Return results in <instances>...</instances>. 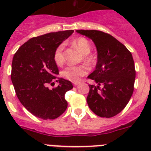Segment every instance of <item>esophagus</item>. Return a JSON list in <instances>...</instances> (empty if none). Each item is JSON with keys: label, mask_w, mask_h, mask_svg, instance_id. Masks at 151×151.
<instances>
[{"label": "esophagus", "mask_w": 151, "mask_h": 151, "mask_svg": "<svg viewBox=\"0 0 151 151\" xmlns=\"http://www.w3.org/2000/svg\"><path fill=\"white\" fill-rule=\"evenodd\" d=\"M78 84H79V82H74V83H73V85H74L75 86H76V85H78Z\"/></svg>", "instance_id": "esophagus-1"}]
</instances>
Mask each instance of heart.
<instances>
[{"mask_svg": "<svg viewBox=\"0 0 151 151\" xmlns=\"http://www.w3.org/2000/svg\"><path fill=\"white\" fill-rule=\"evenodd\" d=\"M73 45L78 49L85 55V60L87 61L91 60V57L88 54L91 51V45L89 41L85 38H78L74 40ZM64 45L63 44L58 45L55 49L54 53V60L57 66H62L65 61V57L63 54ZM88 72V68L85 65H80V66H69L63 69L61 73V75L66 79L71 81L73 82H77L79 81L80 78L85 76Z\"/></svg>", "mask_w": 151, "mask_h": 151, "instance_id": "b5f03b06", "label": "heart"}]
</instances>
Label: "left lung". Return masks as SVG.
I'll use <instances>...</instances> for the list:
<instances>
[{"label": "left lung", "instance_id": "left-lung-1", "mask_svg": "<svg viewBox=\"0 0 151 151\" xmlns=\"http://www.w3.org/2000/svg\"><path fill=\"white\" fill-rule=\"evenodd\" d=\"M76 32L91 39L97 51L95 70L88 76L97 84L89 85L88 106L98 116H114L125 107L133 94L135 69L132 55L125 45L107 33L97 30Z\"/></svg>", "mask_w": 151, "mask_h": 151}]
</instances>
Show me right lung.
Instances as JSON below:
<instances>
[{"label": "right lung", "mask_w": 151, "mask_h": 151, "mask_svg": "<svg viewBox=\"0 0 151 151\" xmlns=\"http://www.w3.org/2000/svg\"><path fill=\"white\" fill-rule=\"evenodd\" d=\"M73 32H50L31 38L13 56L12 83L21 104L35 116L54 119L67 108L64 97L73 86L71 82L57 77L59 70L54 62V53ZM54 81L59 85L50 90L47 85Z\"/></svg>", "instance_id": "right-lung-1"}]
</instances>
